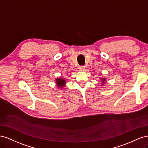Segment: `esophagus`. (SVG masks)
<instances>
[{
  "label": "esophagus",
  "instance_id": "obj_1",
  "mask_svg": "<svg viewBox=\"0 0 148 148\" xmlns=\"http://www.w3.org/2000/svg\"><path fill=\"white\" fill-rule=\"evenodd\" d=\"M78 69H79V70H80V71L83 70L84 69V66H79Z\"/></svg>",
  "mask_w": 148,
  "mask_h": 148
}]
</instances>
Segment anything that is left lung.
<instances>
[{"label": "left lung", "mask_w": 148, "mask_h": 148, "mask_svg": "<svg viewBox=\"0 0 148 148\" xmlns=\"http://www.w3.org/2000/svg\"><path fill=\"white\" fill-rule=\"evenodd\" d=\"M101 79L102 80V84H104V82H106V78H101Z\"/></svg>", "instance_id": "left-lung-1"}]
</instances>
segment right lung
<instances>
[{
	"instance_id": "add662e5",
	"label": "right lung",
	"mask_w": 148,
	"mask_h": 148,
	"mask_svg": "<svg viewBox=\"0 0 148 148\" xmlns=\"http://www.w3.org/2000/svg\"><path fill=\"white\" fill-rule=\"evenodd\" d=\"M56 83L57 84V86H58V88H62L63 87H64V86L66 84V82L64 78H58L56 79Z\"/></svg>"
}]
</instances>
